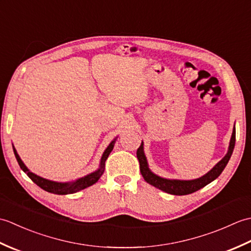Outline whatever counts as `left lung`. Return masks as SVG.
<instances>
[{"instance_id":"1","label":"left lung","mask_w":251,"mask_h":251,"mask_svg":"<svg viewBox=\"0 0 251 251\" xmlns=\"http://www.w3.org/2000/svg\"><path fill=\"white\" fill-rule=\"evenodd\" d=\"M234 146H235V127H234V129H233V134H232L231 141H230V147H228V151H227L226 155L223 157L221 161L210 170L209 173H207L205 176H202V177H201L199 179L189 180V181L168 180V179H164V178L158 177V176L151 173L150 169H149V167H148V163H147V158L145 156V153H143L142 143L137 150V157H138V161H139V164H140V173L142 175V177L145 178V180L149 184L155 186V188L166 192V193H169V194L186 195V194H191V193H193V192L199 191L201 188H204L205 185L210 183L211 181H214L216 178L219 177L220 174L223 172V169L226 168L227 162L230 161L231 155H232L233 150H234Z\"/></svg>"}]
</instances>
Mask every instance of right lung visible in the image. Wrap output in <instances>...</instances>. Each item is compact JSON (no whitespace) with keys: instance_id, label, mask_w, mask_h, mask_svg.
<instances>
[{"instance_id":"obj_1","label":"right lung","mask_w":251,"mask_h":251,"mask_svg":"<svg viewBox=\"0 0 251 251\" xmlns=\"http://www.w3.org/2000/svg\"><path fill=\"white\" fill-rule=\"evenodd\" d=\"M113 147H114V141H112L110 143V146L105 149L103 155H102V157H101L100 168L97 170V172H95L93 174L85 176L84 178L78 179V180L75 181V182H71V183L54 182V181L46 180L44 178L39 177V176L32 174L31 172H29V169L25 166V164L20 159L19 155L17 154V151H16V149L14 147H13V149H14V153H15L16 159H17V162L19 164L20 168L24 170V172L26 174V176H28V177L32 181H33V182L36 185H39L41 189H43V190H45L47 192H50V193H54V194H58V195H65V194L76 193V192L86 189V188H88V186L93 185L94 183L97 182V181L99 180V178L101 177V175H102L103 172H104L105 161H106V158H108L111 151L113 150Z\"/></svg>"}]
</instances>
